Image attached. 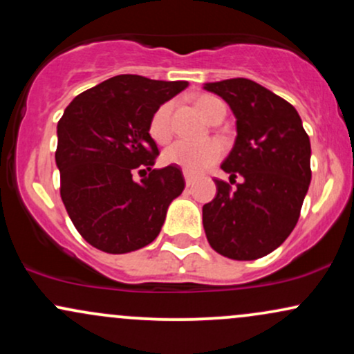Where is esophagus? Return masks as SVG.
<instances>
[{"mask_svg": "<svg viewBox=\"0 0 354 354\" xmlns=\"http://www.w3.org/2000/svg\"><path fill=\"white\" fill-rule=\"evenodd\" d=\"M185 181H186V186H191L194 183V176L189 173H185Z\"/></svg>", "mask_w": 354, "mask_h": 354, "instance_id": "esophagus-1", "label": "esophagus"}]
</instances>
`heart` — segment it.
Instances as JSON below:
<instances>
[{"instance_id":"b5f03b06","label":"heart","mask_w":354,"mask_h":354,"mask_svg":"<svg viewBox=\"0 0 354 354\" xmlns=\"http://www.w3.org/2000/svg\"><path fill=\"white\" fill-rule=\"evenodd\" d=\"M221 101L213 98V96H200L196 100L198 111L203 118L208 120L211 109L216 106ZM171 103L161 104L154 111L149 121V135L158 143H165L171 135ZM223 146L218 141H203V143H189V141H174L169 145L163 153V161L166 165H173L181 168L183 171L196 174L203 169L209 168L221 158Z\"/></svg>"}]
</instances>
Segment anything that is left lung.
<instances>
[{
  "label": "left lung",
  "mask_w": 354,
  "mask_h": 354,
  "mask_svg": "<svg viewBox=\"0 0 354 354\" xmlns=\"http://www.w3.org/2000/svg\"><path fill=\"white\" fill-rule=\"evenodd\" d=\"M230 104L236 140L221 169L236 188L214 180L216 196L203 206L214 251L238 261L270 254L298 223L311 181V145L295 106L246 78L205 83ZM236 183V181H234Z\"/></svg>",
  "instance_id": "1"
}]
</instances>
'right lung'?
Segmentation results:
<instances>
[{"instance_id":"right-lung-1","label":"right lung","mask_w":354,"mask_h":354,"mask_svg":"<svg viewBox=\"0 0 354 354\" xmlns=\"http://www.w3.org/2000/svg\"><path fill=\"white\" fill-rule=\"evenodd\" d=\"M188 81L118 75L76 96L58 123L61 200L91 246L123 254L160 234L166 211L185 189L178 166L151 169L158 146L149 121ZM146 165L141 182L132 173ZM145 171V169H143Z\"/></svg>"}]
</instances>
